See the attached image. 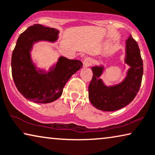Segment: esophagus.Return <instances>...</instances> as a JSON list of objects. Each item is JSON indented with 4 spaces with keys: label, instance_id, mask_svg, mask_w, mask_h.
I'll return each instance as SVG.
<instances>
[{
    "label": "esophagus",
    "instance_id": "34e87169",
    "mask_svg": "<svg viewBox=\"0 0 155 155\" xmlns=\"http://www.w3.org/2000/svg\"><path fill=\"white\" fill-rule=\"evenodd\" d=\"M83 64H84V66H90L91 64V59H89V58H86V59H84Z\"/></svg>",
    "mask_w": 155,
    "mask_h": 155
}]
</instances>
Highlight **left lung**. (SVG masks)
Instances as JSON below:
<instances>
[{
    "mask_svg": "<svg viewBox=\"0 0 155 155\" xmlns=\"http://www.w3.org/2000/svg\"><path fill=\"white\" fill-rule=\"evenodd\" d=\"M125 61L131 68L127 76L115 86L104 85L99 77L104 68L94 66L93 77L89 85V98L94 107L103 111H115L130 104L140 89L143 73V60L137 42L130 35L127 40Z\"/></svg>",
    "mask_w": 155,
    "mask_h": 155,
    "instance_id": "obj_1",
    "label": "left lung"
}]
</instances>
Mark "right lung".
Segmentation results:
<instances>
[{
  "label": "right lung",
  "mask_w": 155,
  "mask_h": 155,
  "mask_svg": "<svg viewBox=\"0 0 155 155\" xmlns=\"http://www.w3.org/2000/svg\"><path fill=\"white\" fill-rule=\"evenodd\" d=\"M58 33L56 28L34 24L20 34L13 50L11 66L15 84L24 97L37 104H48L59 98L66 83L83 66L79 60L61 57L49 73L36 71L30 56L33 44L39 40L54 42Z\"/></svg>",
  "instance_id": "obj_1"
}]
</instances>
